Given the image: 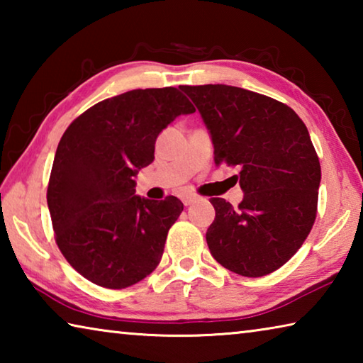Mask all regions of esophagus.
Here are the masks:
<instances>
[{
    "label": "esophagus",
    "instance_id": "esophagus-1",
    "mask_svg": "<svg viewBox=\"0 0 363 363\" xmlns=\"http://www.w3.org/2000/svg\"><path fill=\"white\" fill-rule=\"evenodd\" d=\"M195 200H196V196H195V195H182V203L186 205V206L192 205Z\"/></svg>",
    "mask_w": 363,
    "mask_h": 363
}]
</instances>
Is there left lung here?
Masks as SVG:
<instances>
[{"instance_id": "obj_1", "label": "left lung", "mask_w": 363, "mask_h": 363, "mask_svg": "<svg viewBox=\"0 0 363 363\" xmlns=\"http://www.w3.org/2000/svg\"><path fill=\"white\" fill-rule=\"evenodd\" d=\"M211 134L214 163L238 168L243 200L211 199L206 243L220 266L262 277L290 259L317 216L320 162L286 104L227 84L182 86Z\"/></svg>"}]
</instances>
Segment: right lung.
Returning a JSON list of instances; mask_svg holds the SVG:
<instances>
[{"label": "right lung", "instance_id": "add662e5", "mask_svg": "<svg viewBox=\"0 0 363 363\" xmlns=\"http://www.w3.org/2000/svg\"><path fill=\"white\" fill-rule=\"evenodd\" d=\"M194 112L177 88L133 89L97 102L65 130L46 196L60 253L84 279L121 290L158 266L184 205L173 195L140 199L134 176L155 158L158 134Z\"/></svg>", "mask_w": 363, "mask_h": 363}]
</instances>
